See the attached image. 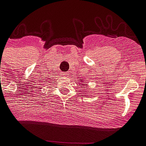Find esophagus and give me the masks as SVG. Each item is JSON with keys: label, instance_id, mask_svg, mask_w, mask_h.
<instances>
[{"label": "esophagus", "instance_id": "1", "mask_svg": "<svg viewBox=\"0 0 146 146\" xmlns=\"http://www.w3.org/2000/svg\"><path fill=\"white\" fill-rule=\"evenodd\" d=\"M69 75H70L69 72H65V73H63V76H68Z\"/></svg>", "mask_w": 146, "mask_h": 146}]
</instances>
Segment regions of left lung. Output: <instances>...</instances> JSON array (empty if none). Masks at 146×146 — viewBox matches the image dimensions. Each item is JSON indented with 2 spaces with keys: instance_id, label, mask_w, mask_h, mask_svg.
<instances>
[{
  "instance_id": "1",
  "label": "left lung",
  "mask_w": 146,
  "mask_h": 146,
  "mask_svg": "<svg viewBox=\"0 0 146 146\" xmlns=\"http://www.w3.org/2000/svg\"><path fill=\"white\" fill-rule=\"evenodd\" d=\"M85 84H84V85H85Z\"/></svg>"
}]
</instances>
